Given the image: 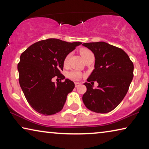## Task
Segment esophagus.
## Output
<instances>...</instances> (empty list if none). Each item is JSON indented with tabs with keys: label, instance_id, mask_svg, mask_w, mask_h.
<instances>
[{
	"label": "esophagus",
	"instance_id": "obj_1",
	"mask_svg": "<svg viewBox=\"0 0 149 149\" xmlns=\"http://www.w3.org/2000/svg\"><path fill=\"white\" fill-rule=\"evenodd\" d=\"M81 85V83H79V82H75V87H77L78 86H79V85Z\"/></svg>",
	"mask_w": 149,
	"mask_h": 149
}]
</instances>
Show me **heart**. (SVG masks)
Returning a JSON list of instances; mask_svg holds the SVG:
<instances>
[{"instance_id":"heart-1","label":"heart","mask_w":149,"mask_h":149,"mask_svg":"<svg viewBox=\"0 0 149 149\" xmlns=\"http://www.w3.org/2000/svg\"><path fill=\"white\" fill-rule=\"evenodd\" d=\"M79 52H80V54L81 55L83 59H84L85 57L88 56V55L93 54L92 52L90 50H89L88 49H85V48L81 49L79 50ZM69 58H70L69 54H68L67 56L64 58V61H63V64H64V66H66L68 64ZM81 76V74L80 72L77 71V70H74V71L70 72L68 74V77L70 79H71L72 80H75V81L79 79Z\"/></svg>"}]
</instances>
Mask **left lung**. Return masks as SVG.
Wrapping results in <instances>:
<instances>
[{
  "mask_svg": "<svg viewBox=\"0 0 149 149\" xmlns=\"http://www.w3.org/2000/svg\"><path fill=\"white\" fill-rule=\"evenodd\" d=\"M95 55V69L84 85L82 99L88 109L97 113L109 112L122 102L133 77V64L122 49L105 42L84 43ZM97 81L99 85L93 88ZM91 82V83L89 82Z\"/></svg>",
  "mask_w": 149,
  "mask_h": 149,
  "instance_id": "left-lung-1",
  "label": "left lung"
}]
</instances>
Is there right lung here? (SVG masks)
I'll return each instance as SVG.
<instances>
[{
  "label": "right lung",
  "instance_id": "add662e5",
  "mask_svg": "<svg viewBox=\"0 0 149 149\" xmlns=\"http://www.w3.org/2000/svg\"><path fill=\"white\" fill-rule=\"evenodd\" d=\"M81 44L48 39L31 45L21 54L17 64L19 83L27 102L37 112L49 116L63 108L75 84L68 79L54 84L52 79H64L60 73L64 58Z\"/></svg>",
  "mask_w": 149,
  "mask_h": 149
}]
</instances>
